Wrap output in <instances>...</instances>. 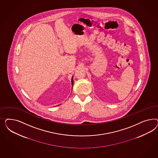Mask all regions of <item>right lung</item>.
Segmentation results:
<instances>
[{
    "mask_svg": "<svg viewBox=\"0 0 158 158\" xmlns=\"http://www.w3.org/2000/svg\"><path fill=\"white\" fill-rule=\"evenodd\" d=\"M73 77H72V85H73Z\"/></svg>",
    "mask_w": 158,
    "mask_h": 158,
    "instance_id": "1",
    "label": "right lung"
}]
</instances>
